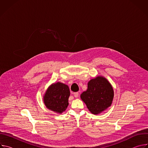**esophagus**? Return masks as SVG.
Here are the masks:
<instances>
[{
    "instance_id": "esophagus-1",
    "label": "esophagus",
    "mask_w": 148,
    "mask_h": 148,
    "mask_svg": "<svg viewBox=\"0 0 148 148\" xmlns=\"http://www.w3.org/2000/svg\"><path fill=\"white\" fill-rule=\"evenodd\" d=\"M73 94H74V96L75 98H77V97H78V92H74V93H73Z\"/></svg>"
}]
</instances>
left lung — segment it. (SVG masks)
<instances>
[{"label": "left lung", "instance_id": "1", "mask_svg": "<svg viewBox=\"0 0 148 148\" xmlns=\"http://www.w3.org/2000/svg\"><path fill=\"white\" fill-rule=\"evenodd\" d=\"M114 95V90L110 82L102 76H97L88 82L87 90L80 97L89 111L97 115L111 106Z\"/></svg>", "mask_w": 148, "mask_h": 148}]
</instances>
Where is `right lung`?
Wrapping results in <instances>:
<instances>
[{
	"mask_svg": "<svg viewBox=\"0 0 148 148\" xmlns=\"http://www.w3.org/2000/svg\"><path fill=\"white\" fill-rule=\"evenodd\" d=\"M70 95L69 86L58 82L51 84L47 88L43 97L44 103L50 110L61 114L67 108Z\"/></svg>",
	"mask_w": 148,
	"mask_h": 148,
	"instance_id": "1",
	"label": "right lung"
}]
</instances>
